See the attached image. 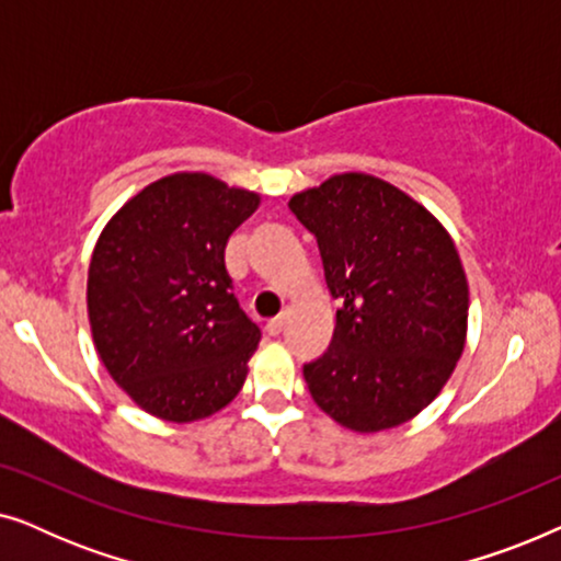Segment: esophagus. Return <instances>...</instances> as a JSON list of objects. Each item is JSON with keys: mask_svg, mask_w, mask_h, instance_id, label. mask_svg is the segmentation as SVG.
Returning <instances> with one entry per match:
<instances>
[{"mask_svg": "<svg viewBox=\"0 0 561 561\" xmlns=\"http://www.w3.org/2000/svg\"><path fill=\"white\" fill-rule=\"evenodd\" d=\"M283 327H286V313H280V317L267 321L265 332H267V336H278L283 332Z\"/></svg>", "mask_w": 561, "mask_h": 561, "instance_id": "34e87169", "label": "esophagus"}]
</instances>
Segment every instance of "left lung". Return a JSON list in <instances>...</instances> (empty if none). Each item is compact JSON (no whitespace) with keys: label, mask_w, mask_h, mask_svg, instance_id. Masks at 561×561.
<instances>
[{"label":"left lung","mask_w":561,"mask_h":561,"mask_svg":"<svg viewBox=\"0 0 561 561\" xmlns=\"http://www.w3.org/2000/svg\"><path fill=\"white\" fill-rule=\"evenodd\" d=\"M317 237L336 327L304 365L311 398L342 426L382 432L426 409L467 334V278L451 237L390 183L342 173L290 198Z\"/></svg>","instance_id":"1"}]
</instances>
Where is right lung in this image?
Wrapping results in <instances>:
<instances>
[{
  "label": "right lung",
  "instance_id": "1",
  "mask_svg": "<svg viewBox=\"0 0 561 561\" xmlns=\"http://www.w3.org/2000/svg\"><path fill=\"white\" fill-rule=\"evenodd\" d=\"M257 204L206 173H175L122 206L99 237L87 288L96 352L152 416H211L248 378L260 329L234 298L225 248Z\"/></svg>",
  "mask_w": 561,
  "mask_h": 561
}]
</instances>
